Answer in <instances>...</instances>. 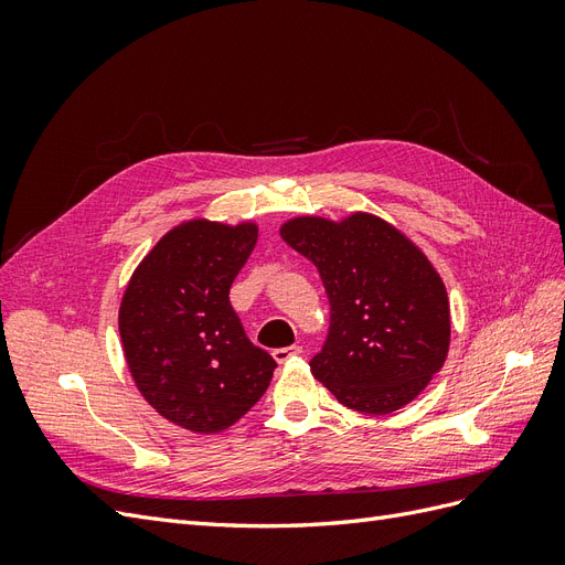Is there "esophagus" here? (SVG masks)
<instances>
[{"label":"esophagus","instance_id":"1","mask_svg":"<svg viewBox=\"0 0 565 565\" xmlns=\"http://www.w3.org/2000/svg\"><path fill=\"white\" fill-rule=\"evenodd\" d=\"M301 353V347H285V349H276L273 351V358H276L278 363H289L292 361L295 355H299Z\"/></svg>","mask_w":565,"mask_h":565}]
</instances>
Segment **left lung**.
Segmentation results:
<instances>
[{"instance_id":"8db88e82","label":"left lung","mask_w":565,"mask_h":565,"mask_svg":"<svg viewBox=\"0 0 565 565\" xmlns=\"http://www.w3.org/2000/svg\"><path fill=\"white\" fill-rule=\"evenodd\" d=\"M282 241L313 262L330 299V334L311 374L358 413H396L431 382L450 349V301L438 270L388 221L295 216Z\"/></svg>"}]
</instances>
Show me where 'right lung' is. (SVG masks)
<instances>
[{
	"instance_id": "1",
	"label": "right lung",
	"mask_w": 565,
	"mask_h": 565,
	"mask_svg": "<svg viewBox=\"0 0 565 565\" xmlns=\"http://www.w3.org/2000/svg\"><path fill=\"white\" fill-rule=\"evenodd\" d=\"M256 233L254 221H183L136 266L119 303L136 388L167 422L193 434H218L247 415L276 370L228 301Z\"/></svg>"
}]
</instances>
